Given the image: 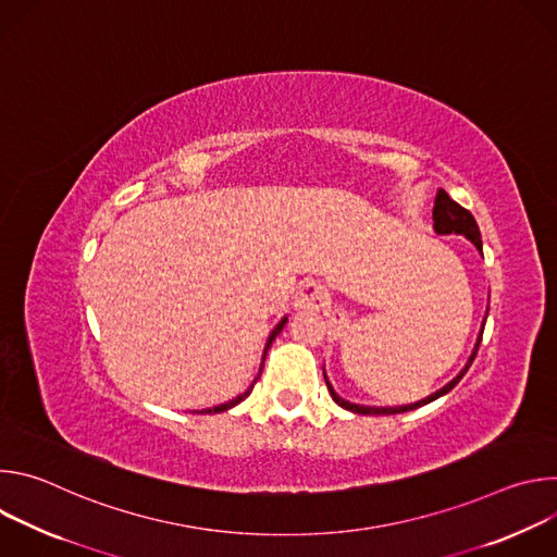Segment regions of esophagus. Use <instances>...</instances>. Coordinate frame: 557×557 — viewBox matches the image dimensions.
I'll list each match as a JSON object with an SVG mask.
<instances>
[{
    "label": "esophagus",
    "instance_id": "1",
    "mask_svg": "<svg viewBox=\"0 0 557 557\" xmlns=\"http://www.w3.org/2000/svg\"><path fill=\"white\" fill-rule=\"evenodd\" d=\"M326 299H329V293L322 282L306 280L299 284V290L295 295V306L301 310H314V308H322Z\"/></svg>",
    "mask_w": 557,
    "mask_h": 557
}]
</instances>
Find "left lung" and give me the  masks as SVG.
I'll return each mask as SVG.
<instances>
[{"label": "left lung", "instance_id": "8db88e82", "mask_svg": "<svg viewBox=\"0 0 557 557\" xmlns=\"http://www.w3.org/2000/svg\"><path fill=\"white\" fill-rule=\"evenodd\" d=\"M432 218H434V228H436V233H443V235H447V233H460V235H467L469 240L475 245V249H479V251L483 253L481 228H479V224H475L473 215H471L465 207H460L456 200H451V198L447 196V191H443V189H438V194H436ZM487 312H490V310H487ZM485 320H487V317H485ZM483 331H485V324H483ZM483 331H481V335H479V342H475V348H473V352H471V357H469L467 366L460 370V374H458L456 379H451L447 385H443L438 392L430 394L428 399L417 401V404H412V406H401V408H366V406H355V404H348V401L339 399V396L335 394V389L331 387L329 379H326L329 392H331L333 401H335L337 406H342V408H346V410H350V412H355V414H401V412L417 410V408H421V406H425V404H430V401L438 399V396L447 394V392H449V389H451V387H454V385L465 376V372L469 370L471 361L475 359V352H479V346H481V339H483ZM324 376H326V374H324Z\"/></svg>", "mask_w": 557, "mask_h": 557}]
</instances>
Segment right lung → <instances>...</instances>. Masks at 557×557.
<instances>
[{
	"mask_svg": "<svg viewBox=\"0 0 557 557\" xmlns=\"http://www.w3.org/2000/svg\"><path fill=\"white\" fill-rule=\"evenodd\" d=\"M284 324H286V317H284V320H282V322L277 324V326H275V331L271 333V337H269V342H267V348H264V357H262V366H264V359H267V352H269V348H271L273 339H275V337L280 335V331L284 329ZM260 374H262V370H260ZM260 374H258V379H260ZM258 379H256V381H258ZM256 381H253V385H256ZM253 385H251V387H249V389H247L245 394H240V396H237V399H233V401H228V404H222V406H218V408H213V410H202V412H205V414H211V412H224V410H228V408L237 406V404H240V401H245V399H247V396L251 394ZM202 412H200V414H202Z\"/></svg>",
	"mask_w": 557,
	"mask_h": 557,
	"instance_id": "add662e5",
	"label": "right lung"
}]
</instances>
